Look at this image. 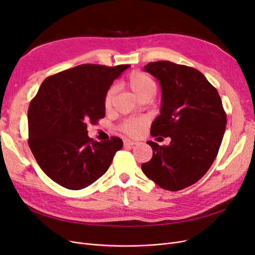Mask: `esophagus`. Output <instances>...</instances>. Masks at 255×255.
I'll return each instance as SVG.
<instances>
[{
	"label": "esophagus",
	"mask_w": 255,
	"mask_h": 255,
	"mask_svg": "<svg viewBox=\"0 0 255 255\" xmlns=\"http://www.w3.org/2000/svg\"><path fill=\"white\" fill-rule=\"evenodd\" d=\"M137 143H138L137 141H133V140H129V139H125V140H123V144H125V146H133V145H135Z\"/></svg>",
	"instance_id": "obj_1"
}]
</instances>
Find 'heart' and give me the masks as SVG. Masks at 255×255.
Instances as JSON below:
<instances>
[{"label": "heart", "instance_id": "b5f03b06", "mask_svg": "<svg viewBox=\"0 0 255 255\" xmlns=\"http://www.w3.org/2000/svg\"><path fill=\"white\" fill-rule=\"evenodd\" d=\"M126 85L133 91V94L140 100L152 99L157 91V84L150 75L142 71H132L126 80ZM116 95V87L112 86L106 91L103 98V106L105 111H110L114 98ZM144 125V120L140 119H127L121 123L120 129L123 133L129 136H136L140 133L141 128Z\"/></svg>", "mask_w": 255, "mask_h": 255}]
</instances>
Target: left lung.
Masks as SVG:
<instances>
[{
	"label": "left lung",
	"instance_id": "left-lung-1",
	"mask_svg": "<svg viewBox=\"0 0 255 255\" xmlns=\"http://www.w3.org/2000/svg\"><path fill=\"white\" fill-rule=\"evenodd\" d=\"M161 86L160 115L151 127L153 137H170L168 145L148 141L153 156L142 172L159 187L177 191L197 183L217 156L227 126L220 96L195 68L168 60L144 67ZM163 138V137H158Z\"/></svg>",
	"mask_w": 255,
	"mask_h": 255
}]
</instances>
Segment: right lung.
<instances>
[{
	"label": "right lung",
	"instance_id": "obj_1",
	"mask_svg": "<svg viewBox=\"0 0 255 255\" xmlns=\"http://www.w3.org/2000/svg\"><path fill=\"white\" fill-rule=\"evenodd\" d=\"M128 67L76 66L50 75L30 101L28 145L42 171L60 186L71 190L89 186L122 148L119 137L101 142L89 138L87 126L104 118L106 91Z\"/></svg>",
	"mask_w": 255,
	"mask_h": 255
}]
</instances>
